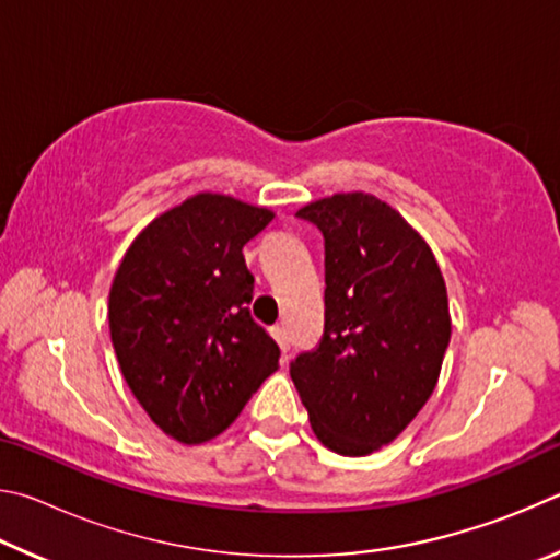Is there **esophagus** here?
I'll return each mask as SVG.
<instances>
[{"mask_svg":"<svg viewBox=\"0 0 560 560\" xmlns=\"http://www.w3.org/2000/svg\"><path fill=\"white\" fill-rule=\"evenodd\" d=\"M271 336H273V340H277V343H279V348L283 350V353H287V350L291 348V340H289V330H287V326H273V328H271Z\"/></svg>","mask_w":560,"mask_h":560,"instance_id":"esophagus-1","label":"esophagus"}]
</instances>
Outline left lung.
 Instances as JSON below:
<instances>
[{
    "mask_svg": "<svg viewBox=\"0 0 560 560\" xmlns=\"http://www.w3.org/2000/svg\"><path fill=\"white\" fill-rule=\"evenodd\" d=\"M296 217L324 234V334L289 373L328 450L363 457L390 444L438 385L450 301L424 240L365 192L311 202Z\"/></svg>",
    "mask_w": 560,
    "mask_h": 560,
    "instance_id": "left-lung-1",
    "label": "left lung"
}]
</instances>
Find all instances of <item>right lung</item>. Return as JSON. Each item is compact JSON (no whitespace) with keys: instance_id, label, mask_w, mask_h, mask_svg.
<instances>
[{"instance_id":"obj_1","label":"right lung","mask_w":560,"mask_h":560,"mask_svg":"<svg viewBox=\"0 0 560 560\" xmlns=\"http://www.w3.org/2000/svg\"><path fill=\"white\" fill-rule=\"evenodd\" d=\"M273 214L197 195L150 222L122 257L108 299L122 377L177 442L217 438L277 371L281 350L249 314L244 244Z\"/></svg>"}]
</instances>
